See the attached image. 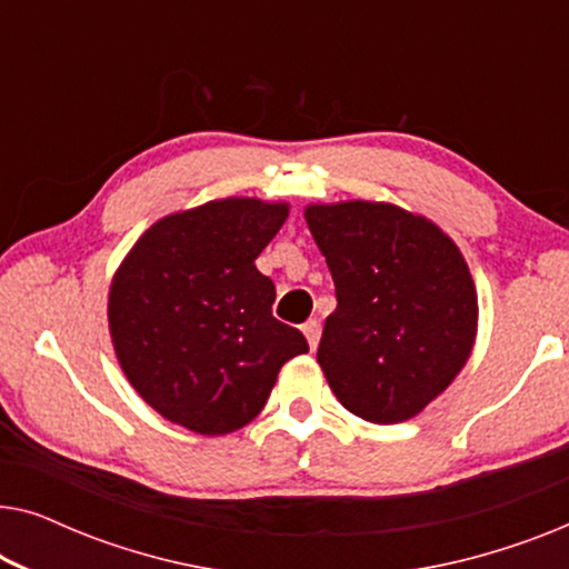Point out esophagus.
Returning <instances> with one entry per match:
<instances>
[{
	"label": "esophagus",
	"mask_w": 569,
	"mask_h": 569,
	"mask_svg": "<svg viewBox=\"0 0 569 569\" xmlns=\"http://www.w3.org/2000/svg\"><path fill=\"white\" fill-rule=\"evenodd\" d=\"M302 333H306L308 347L316 349L318 347V339H321V326H318V321H306V323H302Z\"/></svg>",
	"instance_id": "34e87169"
}]
</instances>
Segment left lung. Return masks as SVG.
<instances>
[{
  "mask_svg": "<svg viewBox=\"0 0 569 569\" xmlns=\"http://www.w3.org/2000/svg\"><path fill=\"white\" fill-rule=\"evenodd\" d=\"M306 222L337 284L318 365L341 407L372 425L417 417L469 362L479 298L446 230L399 204H308Z\"/></svg>",
  "mask_w": 569,
  "mask_h": 569,
  "instance_id": "left-lung-1",
  "label": "left lung"
}]
</instances>
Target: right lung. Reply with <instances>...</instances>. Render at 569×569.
<instances>
[{
	"mask_svg": "<svg viewBox=\"0 0 569 569\" xmlns=\"http://www.w3.org/2000/svg\"><path fill=\"white\" fill-rule=\"evenodd\" d=\"M290 204L212 199L147 228L108 287V331L123 376L168 422L228 435L267 407L287 360L308 352L271 316L277 292L256 269Z\"/></svg>",
	"mask_w": 569,
	"mask_h": 569,
	"instance_id": "right-lung-1",
	"label": "right lung"
}]
</instances>
